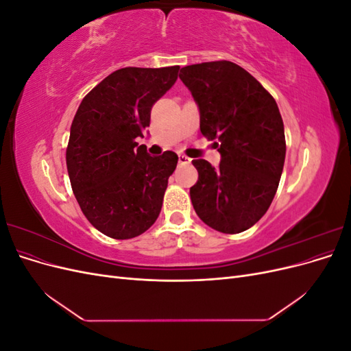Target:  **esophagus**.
<instances>
[{"instance_id":"1","label":"esophagus","mask_w":351,"mask_h":351,"mask_svg":"<svg viewBox=\"0 0 351 351\" xmlns=\"http://www.w3.org/2000/svg\"><path fill=\"white\" fill-rule=\"evenodd\" d=\"M190 162H192V159L187 158L186 155H178V164L180 165H189Z\"/></svg>"}]
</instances>
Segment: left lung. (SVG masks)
Here are the masks:
<instances>
[{"instance_id": "8db88e82", "label": "left lung", "mask_w": 351, "mask_h": 351, "mask_svg": "<svg viewBox=\"0 0 351 351\" xmlns=\"http://www.w3.org/2000/svg\"><path fill=\"white\" fill-rule=\"evenodd\" d=\"M180 79L192 92L200 132L221 155L219 167L195 159L190 199L206 226L226 234L246 231L277 193L285 159L284 123L271 93L231 61L186 66Z\"/></svg>"}]
</instances>
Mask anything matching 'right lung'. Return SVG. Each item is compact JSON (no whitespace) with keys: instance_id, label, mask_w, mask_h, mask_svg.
<instances>
[{"instance_id":"right-lung-1","label":"right lung","mask_w":351,"mask_h":351,"mask_svg":"<svg viewBox=\"0 0 351 351\" xmlns=\"http://www.w3.org/2000/svg\"><path fill=\"white\" fill-rule=\"evenodd\" d=\"M180 66L125 67L97 84L74 115L66 152L73 193L90 224L111 239L141 236L156 221L177 154L151 156L136 142L152 105L173 86Z\"/></svg>"}]
</instances>
